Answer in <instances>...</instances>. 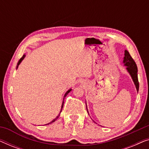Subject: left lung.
I'll return each instance as SVG.
<instances>
[{
    "instance_id": "left-lung-1",
    "label": "left lung",
    "mask_w": 149,
    "mask_h": 149,
    "mask_svg": "<svg viewBox=\"0 0 149 149\" xmlns=\"http://www.w3.org/2000/svg\"><path fill=\"white\" fill-rule=\"evenodd\" d=\"M125 56L123 58V63L124 66H126V70L128 72V73L131 76L132 80H133V82L135 85L136 90L138 92V90H139V83H138V68L137 66H136V62H134L133 58H132L131 56H130V53L127 52V50H125ZM86 108L87 113L89 114L88 110H87V104H86ZM95 122V121H94Z\"/></svg>"
}]
</instances>
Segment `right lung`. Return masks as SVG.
<instances>
[{"mask_svg":"<svg viewBox=\"0 0 149 149\" xmlns=\"http://www.w3.org/2000/svg\"><path fill=\"white\" fill-rule=\"evenodd\" d=\"M25 57H26V55H25V54H24V56H22L21 58H20V60H19V62H18V63H17V68H18V66H19V65L20 64V63H21V62H22V60H24V58H25ZM71 90H72V89H68V91H66V93H65V94H64V98H63V101H62V107H61V110H60V113H59V115H58V116H57V117H56V118H55V119H54V120H52V121H51V122H50V123H47V124H45V125H49V124H51V123H54V122H55V121H56V120L58 119V117H60V113H61V112H62V108H63V106H64V98H65V97H66V95H68V93L69 92H70V91Z\"/></svg>","mask_w":149,"mask_h":149,"instance_id":"1","label":"right lung"}]
</instances>
